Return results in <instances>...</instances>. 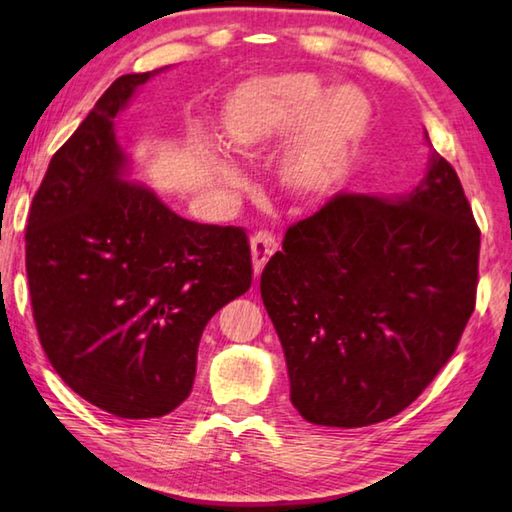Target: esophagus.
<instances>
[{"label": "esophagus", "instance_id": "obj_1", "mask_svg": "<svg viewBox=\"0 0 512 512\" xmlns=\"http://www.w3.org/2000/svg\"><path fill=\"white\" fill-rule=\"evenodd\" d=\"M276 251V238L270 231H258L251 238V263H254V272L261 274L265 263Z\"/></svg>", "mask_w": 512, "mask_h": 512}]
</instances>
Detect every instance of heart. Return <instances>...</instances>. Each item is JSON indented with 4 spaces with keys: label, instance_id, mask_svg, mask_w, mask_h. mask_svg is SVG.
<instances>
[{
    "label": "heart",
    "instance_id": "obj_1",
    "mask_svg": "<svg viewBox=\"0 0 512 512\" xmlns=\"http://www.w3.org/2000/svg\"><path fill=\"white\" fill-rule=\"evenodd\" d=\"M229 152L258 158L274 145L276 179L299 197H315L333 186L347 158L370 127V102L356 86L324 90L313 74L288 72L249 79L224 99L217 117ZM215 177L240 188L242 177L229 163L215 161Z\"/></svg>",
    "mask_w": 512,
    "mask_h": 512
}]
</instances>
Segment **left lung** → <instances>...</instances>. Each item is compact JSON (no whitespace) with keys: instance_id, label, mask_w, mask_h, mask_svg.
<instances>
[{"instance_id":"8db88e82","label":"left lung","mask_w":512,"mask_h":512,"mask_svg":"<svg viewBox=\"0 0 512 512\" xmlns=\"http://www.w3.org/2000/svg\"><path fill=\"white\" fill-rule=\"evenodd\" d=\"M479 247L458 174L433 149L406 195L340 192L292 224L261 297L299 415L356 429L413 404L474 313Z\"/></svg>"}]
</instances>
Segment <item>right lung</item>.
Returning <instances> with one entry per match:
<instances>
[{"instance_id": "obj_1", "label": "right lung", "mask_w": 512, "mask_h": 512, "mask_svg": "<svg viewBox=\"0 0 512 512\" xmlns=\"http://www.w3.org/2000/svg\"><path fill=\"white\" fill-rule=\"evenodd\" d=\"M115 79L52 156L29 208L33 320L58 376L124 420L172 413L208 320L251 286L245 229L183 220L124 179L115 115L154 74Z\"/></svg>"}]
</instances>
